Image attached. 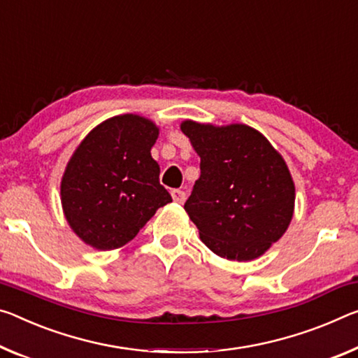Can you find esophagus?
<instances>
[{
  "mask_svg": "<svg viewBox=\"0 0 358 358\" xmlns=\"http://www.w3.org/2000/svg\"><path fill=\"white\" fill-rule=\"evenodd\" d=\"M172 197H173V201L177 202V203H183L185 199H186V192L181 191V189H173L172 191Z\"/></svg>",
  "mask_w": 358,
  "mask_h": 358,
  "instance_id": "obj_1",
  "label": "esophagus"
}]
</instances>
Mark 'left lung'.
Returning a JSON list of instances; mask_svg holds the SVG:
<instances>
[{"label":"left lung","mask_w":358,"mask_h":358,"mask_svg":"<svg viewBox=\"0 0 358 358\" xmlns=\"http://www.w3.org/2000/svg\"><path fill=\"white\" fill-rule=\"evenodd\" d=\"M181 130L201 157V177L185 203L201 241L226 259L261 257L293 217L294 185L285 161L243 124L185 121Z\"/></svg>","instance_id":"left-lung-1"}]
</instances>
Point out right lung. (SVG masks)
<instances>
[{"instance_id": "add662e5", "label": "right lung", "mask_w": 358, "mask_h": 358, "mask_svg": "<svg viewBox=\"0 0 358 358\" xmlns=\"http://www.w3.org/2000/svg\"><path fill=\"white\" fill-rule=\"evenodd\" d=\"M157 135L150 119L122 115L101 122L78 146L60 194L66 221L87 245H126L159 207L172 202L151 157Z\"/></svg>"}]
</instances>
